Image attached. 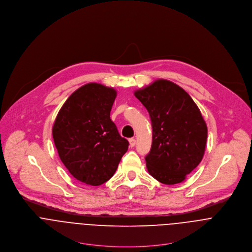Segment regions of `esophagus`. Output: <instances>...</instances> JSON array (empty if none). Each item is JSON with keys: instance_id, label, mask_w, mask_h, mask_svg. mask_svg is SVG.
<instances>
[{"instance_id": "34e87169", "label": "esophagus", "mask_w": 252, "mask_h": 252, "mask_svg": "<svg viewBox=\"0 0 252 252\" xmlns=\"http://www.w3.org/2000/svg\"><path fill=\"white\" fill-rule=\"evenodd\" d=\"M129 144H130V146H131V147H134V146L136 145V140H135V139H133V138H132V139H130V140H129Z\"/></svg>"}]
</instances>
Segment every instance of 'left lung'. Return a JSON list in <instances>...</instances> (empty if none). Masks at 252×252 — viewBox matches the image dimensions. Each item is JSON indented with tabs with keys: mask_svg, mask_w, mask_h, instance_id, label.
<instances>
[{
	"mask_svg": "<svg viewBox=\"0 0 252 252\" xmlns=\"http://www.w3.org/2000/svg\"><path fill=\"white\" fill-rule=\"evenodd\" d=\"M147 109L152 144L145 156L148 173L164 184L185 180L202 161L208 128L195 102L178 84L157 79L135 91Z\"/></svg>",
	"mask_w": 252,
	"mask_h": 252,
	"instance_id": "obj_1",
	"label": "left lung"
}]
</instances>
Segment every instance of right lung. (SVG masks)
<instances>
[{
	"mask_svg": "<svg viewBox=\"0 0 252 252\" xmlns=\"http://www.w3.org/2000/svg\"><path fill=\"white\" fill-rule=\"evenodd\" d=\"M116 90L87 83L67 99L52 127L59 157L74 179L98 186L115 173L129 143L109 114Z\"/></svg>",
	"mask_w": 252,
	"mask_h": 252,
	"instance_id": "add662e5",
	"label": "right lung"
}]
</instances>
